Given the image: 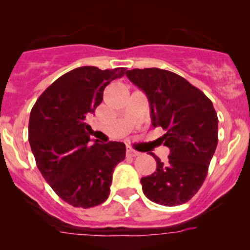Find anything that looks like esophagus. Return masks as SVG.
Wrapping results in <instances>:
<instances>
[{
	"instance_id": "34e87169",
	"label": "esophagus",
	"mask_w": 250,
	"mask_h": 250,
	"mask_svg": "<svg viewBox=\"0 0 250 250\" xmlns=\"http://www.w3.org/2000/svg\"><path fill=\"white\" fill-rule=\"evenodd\" d=\"M140 153L138 151L133 150V148H127V156H130V157H135V156H139Z\"/></svg>"
}]
</instances>
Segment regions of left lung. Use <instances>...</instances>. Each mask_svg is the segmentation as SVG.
<instances>
[{"label":"left lung","mask_w":250,"mask_h":250,"mask_svg":"<svg viewBox=\"0 0 250 250\" xmlns=\"http://www.w3.org/2000/svg\"><path fill=\"white\" fill-rule=\"evenodd\" d=\"M127 77L147 97L153 127L169 147L168 163L157 162L156 172L141 178L143 192L152 202L174 207L190 201L202 186L218 145V116L206 94L174 72L133 69Z\"/></svg>","instance_id":"1"}]
</instances>
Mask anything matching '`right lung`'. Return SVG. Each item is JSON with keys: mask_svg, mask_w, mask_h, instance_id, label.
<instances>
[{"mask_svg": "<svg viewBox=\"0 0 250 250\" xmlns=\"http://www.w3.org/2000/svg\"><path fill=\"white\" fill-rule=\"evenodd\" d=\"M125 74V67L71 70L40 95L30 113L29 143L37 168L54 192L77 208L107 200L113 169L125 157L123 143L93 144L84 122L103 102L105 87Z\"/></svg>", "mask_w": 250, "mask_h": 250, "instance_id": "1", "label": "right lung"}]
</instances>
